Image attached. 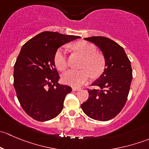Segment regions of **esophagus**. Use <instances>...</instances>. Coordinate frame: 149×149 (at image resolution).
<instances>
[{
    "mask_svg": "<svg viewBox=\"0 0 149 149\" xmlns=\"http://www.w3.org/2000/svg\"><path fill=\"white\" fill-rule=\"evenodd\" d=\"M72 90H73V91H76L80 90V88H79V87H72Z\"/></svg>",
    "mask_w": 149,
    "mask_h": 149,
    "instance_id": "esophagus-1",
    "label": "esophagus"
}]
</instances>
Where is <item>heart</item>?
<instances>
[{
  "mask_svg": "<svg viewBox=\"0 0 149 149\" xmlns=\"http://www.w3.org/2000/svg\"><path fill=\"white\" fill-rule=\"evenodd\" d=\"M73 47L84 56L81 66L82 69L68 70L63 75L62 81L64 84L76 87L85 84L91 75L93 77L100 76L104 69L105 60L102 55L96 52L97 48L94 45L86 41H79L74 43ZM54 63L57 68L61 71H63L67 68V58L64 48H59L55 52Z\"/></svg>",
  "mask_w": 149,
  "mask_h": 149,
  "instance_id": "b5f03b06",
  "label": "heart"
}]
</instances>
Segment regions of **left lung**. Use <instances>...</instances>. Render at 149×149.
Masks as SVG:
<instances>
[{"label": "left lung", "mask_w": 149, "mask_h": 149, "mask_svg": "<svg viewBox=\"0 0 149 149\" xmlns=\"http://www.w3.org/2000/svg\"><path fill=\"white\" fill-rule=\"evenodd\" d=\"M86 40L96 45L102 52L105 68L88 89V99L81 105L91 119L107 121L118 115L127 101L133 79L130 61L124 49L113 40L104 37H91Z\"/></svg>", "instance_id": "obj_1"}]
</instances>
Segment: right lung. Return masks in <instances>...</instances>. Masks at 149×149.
<instances>
[{"instance_id":"add662e5","label":"right lung","mask_w":149,"mask_h":149,"mask_svg":"<svg viewBox=\"0 0 149 149\" xmlns=\"http://www.w3.org/2000/svg\"><path fill=\"white\" fill-rule=\"evenodd\" d=\"M80 38L43 31L22 47L13 70V86L21 106L28 115L43 122L58 116L71 87L58 83L54 55L63 45Z\"/></svg>"}]
</instances>
